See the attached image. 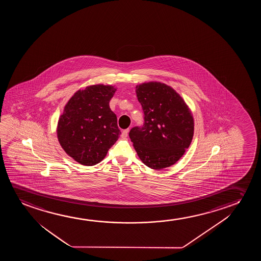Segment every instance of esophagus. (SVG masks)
Segmentation results:
<instances>
[{
  "mask_svg": "<svg viewBox=\"0 0 261 261\" xmlns=\"http://www.w3.org/2000/svg\"><path fill=\"white\" fill-rule=\"evenodd\" d=\"M128 129H125V130H124V131H122L121 137L123 138V139H125V138L127 137V136H128Z\"/></svg>",
  "mask_w": 261,
  "mask_h": 261,
  "instance_id": "esophagus-1",
  "label": "esophagus"
}]
</instances>
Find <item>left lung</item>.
<instances>
[{
    "label": "left lung",
    "mask_w": 261,
    "mask_h": 261,
    "mask_svg": "<svg viewBox=\"0 0 261 261\" xmlns=\"http://www.w3.org/2000/svg\"><path fill=\"white\" fill-rule=\"evenodd\" d=\"M136 92L144 123L129 132L135 150L149 168L160 170L170 167L192 143V112L182 97L163 83H143L136 86Z\"/></svg>",
    "instance_id": "obj_1"
}]
</instances>
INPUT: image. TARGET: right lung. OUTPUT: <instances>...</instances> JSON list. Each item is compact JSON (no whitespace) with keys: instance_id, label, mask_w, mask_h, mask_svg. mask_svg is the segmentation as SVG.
I'll use <instances>...</instances> for the list:
<instances>
[{"instance_id":"add662e5","label":"right lung","mask_w":261,"mask_h":261,"mask_svg":"<svg viewBox=\"0 0 261 261\" xmlns=\"http://www.w3.org/2000/svg\"><path fill=\"white\" fill-rule=\"evenodd\" d=\"M116 91L112 86H87L66 104L58 121V140L65 152L79 164H98L121 134L117 116L110 108Z\"/></svg>"}]
</instances>
